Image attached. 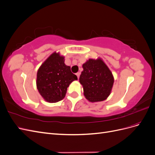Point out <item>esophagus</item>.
Listing matches in <instances>:
<instances>
[{
	"label": "esophagus",
	"mask_w": 155,
	"mask_h": 155,
	"mask_svg": "<svg viewBox=\"0 0 155 155\" xmlns=\"http://www.w3.org/2000/svg\"><path fill=\"white\" fill-rule=\"evenodd\" d=\"M76 76H77L78 78L79 79V76H80V73H79V72H78V73H76Z\"/></svg>",
	"instance_id": "esophagus-1"
}]
</instances>
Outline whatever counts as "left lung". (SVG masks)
<instances>
[{"mask_svg": "<svg viewBox=\"0 0 155 155\" xmlns=\"http://www.w3.org/2000/svg\"><path fill=\"white\" fill-rule=\"evenodd\" d=\"M83 68L79 82L83 87L84 96L91 102L106 100L114 83L109 68L100 58L89 59L83 64Z\"/></svg>", "mask_w": 155, "mask_h": 155, "instance_id": "1", "label": "left lung"}]
</instances>
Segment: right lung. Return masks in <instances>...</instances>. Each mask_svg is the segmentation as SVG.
Masks as SVG:
<instances>
[{
	"mask_svg": "<svg viewBox=\"0 0 155 155\" xmlns=\"http://www.w3.org/2000/svg\"><path fill=\"white\" fill-rule=\"evenodd\" d=\"M77 79L70 67L64 64L63 56L54 52L37 71V88L45 100L55 103L63 99L70 84Z\"/></svg>",
	"mask_w": 155,
	"mask_h": 155,
	"instance_id": "add662e5",
	"label": "right lung"
}]
</instances>
